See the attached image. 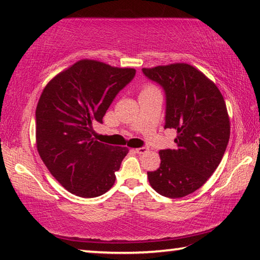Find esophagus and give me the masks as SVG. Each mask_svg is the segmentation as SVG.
Here are the masks:
<instances>
[{"mask_svg":"<svg viewBox=\"0 0 260 260\" xmlns=\"http://www.w3.org/2000/svg\"><path fill=\"white\" fill-rule=\"evenodd\" d=\"M147 151H148V148H146V147H141V148L136 149V152L140 153V155H142V153L147 152Z\"/></svg>","mask_w":260,"mask_h":260,"instance_id":"1","label":"esophagus"}]
</instances>
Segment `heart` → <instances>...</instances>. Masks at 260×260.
<instances>
[{
	"label": "heart",
	"instance_id": "1",
	"mask_svg": "<svg viewBox=\"0 0 260 260\" xmlns=\"http://www.w3.org/2000/svg\"><path fill=\"white\" fill-rule=\"evenodd\" d=\"M149 89H153V88H147V89H146V90H149Z\"/></svg>",
	"mask_w": 260,
	"mask_h": 260
}]
</instances>
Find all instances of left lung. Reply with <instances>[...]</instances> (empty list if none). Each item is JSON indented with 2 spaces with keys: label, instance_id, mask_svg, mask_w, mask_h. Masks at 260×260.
Returning a JSON list of instances; mask_svg holds the SVG:
<instances>
[{
  "label": "left lung",
  "instance_id": "1",
  "mask_svg": "<svg viewBox=\"0 0 260 260\" xmlns=\"http://www.w3.org/2000/svg\"><path fill=\"white\" fill-rule=\"evenodd\" d=\"M165 93V126L177 129V148L159 151L160 165L148 172L151 187L180 199L201 188L213 174L230 141L231 125L218 87L191 65L142 69Z\"/></svg>",
  "mask_w": 260,
  "mask_h": 260
}]
</instances>
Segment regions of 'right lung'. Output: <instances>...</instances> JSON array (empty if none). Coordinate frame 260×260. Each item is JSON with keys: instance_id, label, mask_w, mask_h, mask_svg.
I'll list each match as a JSON object with an SVG mask.
<instances>
[{"instance_id": "1", "label": "right lung", "mask_w": 260, "mask_h": 260, "mask_svg": "<svg viewBox=\"0 0 260 260\" xmlns=\"http://www.w3.org/2000/svg\"><path fill=\"white\" fill-rule=\"evenodd\" d=\"M134 69L82 59L48 83L39 100L37 148L57 181L74 195L93 199L113 186L128 149L93 138V124L133 80Z\"/></svg>"}]
</instances>
